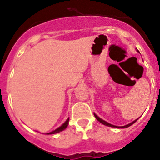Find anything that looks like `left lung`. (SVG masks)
Masks as SVG:
<instances>
[{
  "mask_svg": "<svg viewBox=\"0 0 160 160\" xmlns=\"http://www.w3.org/2000/svg\"><path fill=\"white\" fill-rule=\"evenodd\" d=\"M94 114V116H95L96 119H97L98 121V122H101V123H102L103 125H106V126H107V127H111V128H128V127H130V126L132 125L133 123H135V122H136L137 120H138V118H137V119H135V121H133L132 122H131V123L128 124V125L123 126V127H117V126L112 125V124H111V123H109V122H106V121H104V120H103V119H102V118H100L99 117H98V116H97V115H96L95 114Z\"/></svg>",
  "mask_w": 160,
  "mask_h": 160,
  "instance_id": "left-lung-1",
  "label": "left lung"
}]
</instances>
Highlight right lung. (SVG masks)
Segmentation results:
<instances>
[{
	"mask_svg": "<svg viewBox=\"0 0 160 160\" xmlns=\"http://www.w3.org/2000/svg\"><path fill=\"white\" fill-rule=\"evenodd\" d=\"M68 124H69V118L66 120V122H65L64 123L62 124V125L61 126V127H59L58 128H57V129L54 130V131H51V132L47 133V134H48V135H53V134H57V133H59V132H61V131H64V130L66 129V128H67Z\"/></svg>",
	"mask_w": 160,
	"mask_h": 160,
	"instance_id": "right-lung-1",
	"label": "right lung"
}]
</instances>
